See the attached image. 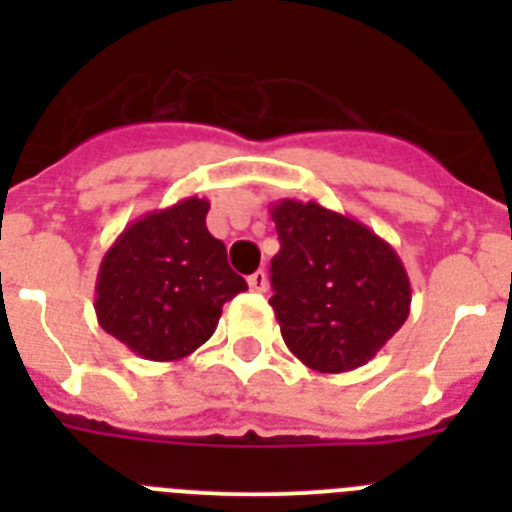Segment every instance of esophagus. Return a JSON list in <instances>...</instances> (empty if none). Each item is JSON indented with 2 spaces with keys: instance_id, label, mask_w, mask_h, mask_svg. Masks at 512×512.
I'll use <instances>...</instances> for the list:
<instances>
[{
  "instance_id": "1",
  "label": "esophagus",
  "mask_w": 512,
  "mask_h": 512,
  "mask_svg": "<svg viewBox=\"0 0 512 512\" xmlns=\"http://www.w3.org/2000/svg\"><path fill=\"white\" fill-rule=\"evenodd\" d=\"M248 287H251L253 292H266V289H269V277H266V271L264 269L253 271L251 277H248Z\"/></svg>"
}]
</instances>
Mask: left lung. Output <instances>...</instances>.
Returning a JSON list of instances; mask_svg holds the SVG:
<instances>
[{
    "label": "left lung",
    "instance_id": "8db88e82",
    "mask_svg": "<svg viewBox=\"0 0 512 512\" xmlns=\"http://www.w3.org/2000/svg\"><path fill=\"white\" fill-rule=\"evenodd\" d=\"M279 253L271 295L287 348L323 374L359 369L410 315V279L390 243L318 202L269 207Z\"/></svg>",
    "mask_w": 512,
    "mask_h": 512
}]
</instances>
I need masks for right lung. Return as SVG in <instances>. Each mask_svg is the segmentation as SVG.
Here are the masks:
<instances>
[{"instance_id":"add662e5","label":"right lung","mask_w":512,"mask_h":512,"mask_svg":"<svg viewBox=\"0 0 512 512\" xmlns=\"http://www.w3.org/2000/svg\"><path fill=\"white\" fill-rule=\"evenodd\" d=\"M210 202L187 197L138 217L99 264L97 320L148 361H179L210 341L223 305L246 292L223 241L207 230Z\"/></svg>"}]
</instances>
